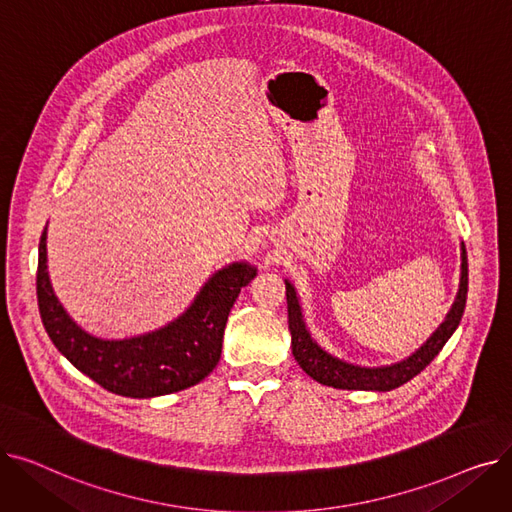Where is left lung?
Segmentation results:
<instances>
[{
    "instance_id": "1",
    "label": "left lung",
    "mask_w": 512,
    "mask_h": 512,
    "mask_svg": "<svg viewBox=\"0 0 512 512\" xmlns=\"http://www.w3.org/2000/svg\"><path fill=\"white\" fill-rule=\"evenodd\" d=\"M467 282H469L467 251L461 242L459 290H456V297L446 317L442 319V324L407 359L392 365H382V367H363V365L348 363L344 359L330 355L326 348H321L315 342V338L311 336L305 324V315H303L297 288L292 286L290 280H284L286 303H288V330L292 336V355L309 378H313L315 382L324 386H332L340 390H371V392L394 390L402 384L411 382L417 373H421L429 363H432L436 355L442 351V346L448 342V338L454 334V330L459 328L465 303H467Z\"/></svg>"
}]
</instances>
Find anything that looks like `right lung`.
<instances>
[{
    "label": "right lung",
    "mask_w": 512,
    "mask_h": 512,
    "mask_svg": "<svg viewBox=\"0 0 512 512\" xmlns=\"http://www.w3.org/2000/svg\"><path fill=\"white\" fill-rule=\"evenodd\" d=\"M257 276L249 261L215 272L188 309L159 330L107 340L80 328L53 292L47 272V226L39 242L37 301L43 326L58 351L107 392L153 398L199 384L222 357L224 328L240 288Z\"/></svg>",
    "instance_id": "add662e5"
}]
</instances>
